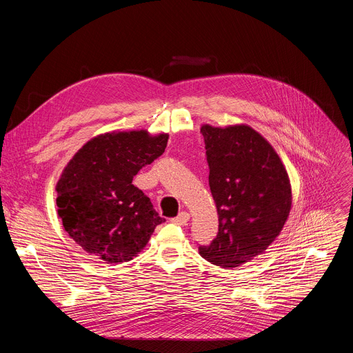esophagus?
<instances>
[{
    "instance_id": "obj_1",
    "label": "esophagus",
    "mask_w": 353,
    "mask_h": 353,
    "mask_svg": "<svg viewBox=\"0 0 353 353\" xmlns=\"http://www.w3.org/2000/svg\"><path fill=\"white\" fill-rule=\"evenodd\" d=\"M188 219H190L188 212L183 211V212H180L176 218H172V222L176 223V225H180V226H184V225L188 222Z\"/></svg>"
}]
</instances>
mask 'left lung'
<instances>
[{"label":"left lung","instance_id":"left-lung-1","mask_svg":"<svg viewBox=\"0 0 353 353\" xmlns=\"http://www.w3.org/2000/svg\"><path fill=\"white\" fill-rule=\"evenodd\" d=\"M218 210L216 237L199 254L222 268L256 259L282 230L292 205L288 173L274 148L253 128L201 127Z\"/></svg>","mask_w":353,"mask_h":353}]
</instances>
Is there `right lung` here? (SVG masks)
<instances>
[{"label":"right lung","instance_id":"1","mask_svg":"<svg viewBox=\"0 0 353 353\" xmlns=\"http://www.w3.org/2000/svg\"><path fill=\"white\" fill-rule=\"evenodd\" d=\"M169 135L108 132L86 142L57 183L59 216L89 254L108 263L130 261L165 222L134 176L158 159Z\"/></svg>","mask_w":353,"mask_h":353}]
</instances>
